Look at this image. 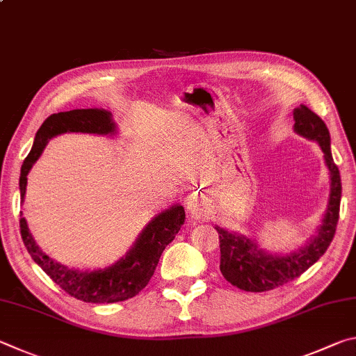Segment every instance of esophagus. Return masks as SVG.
Returning a JSON list of instances; mask_svg holds the SVG:
<instances>
[{"instance_id":"obj_1","label":"esophagus","mask_w":356,"mask_h":356,"mask_svg":"<svg viewBox=\"0 0 356 356\" xmlns=\"http://www.w3.org/2000/svg\"><path fill=\"white\" fill-rule=\"evenodd\" d=\"M186 204H188V211H189V214L192 216V219L200 220V219H204V217H207V209H204L203 203L198 200V198L191 197Z\"/></svg>"}]
</instances>
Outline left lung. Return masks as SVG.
Wrapping results in <instances>:
<instances>
[{"instance_id":"obj_1","label":"left lung","mask_w":356,"mask_h":356,"mask_svg":"<svg viewBox=\"0 0 356 356\" xmlns=\"http://www.w3.org/2000/svg\"><path fill=\"white\" fill-rule=\"evenodd\" d=\"M296 133L307 139L319 142L332 179V191L327 213L323 216L319 233L311 239L309 244L286 257L267 254L259 250L252 239L244 236L232 234L227 229L216 227L220 242V272L228 283L247 292H264L275 289L292 280L300 277L308 270L332 244L339 219L341 204V177L339 168L334 164L330 149V133L322 118L300 106L294 111Z\"/></svg>"}]
</instances>
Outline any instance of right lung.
<instances>
[{
  "mask_svg": "<svg viewBox=\"0 0 356 356\" xmlns=\"http://www.w3.org/2000/svg\"><path fill=\"white\" fill-rule=\"evenodd\" d=\"M114 131L115 123L112 122L111 112L104 109H73L49 115L37 131L34 145L22 165V200L26 192L31 167L39 159L51 137L62 133L112 134ZM184 219V208L175 204L148 223L127 257L114 266L92 272L68 269L47 257L31 236L23 216L20 217V233L28 253L68 296L87 303H115L133 298L145 288L153 277L162 252L178 234Z\"/></svg>",
  "mask_w": 356,
  "mask_h": 356,
  "instance_id": "add662e5",
  "label": "right lung"
}]
</instances>
